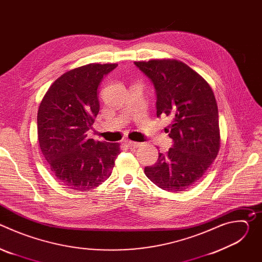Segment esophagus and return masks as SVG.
Masks as SVG:
<instances>
[{
    "label": "esophagus",
    "instance_id": "1",
    "mask_svg": "<svg viewBox=\"0 0 262 262\" xmlns=\"http://www.w3.org/2000/svg\"><path fill=\"white\" fill-rule=\"evenodd\" d=\"M124 143L129 146V147H135V148H138V147H141L142 144L141 143H138V142H134V141H130V140H124Z\"/></svg>",
    "mask_w": 262,
    "mask_h": 262
}]
</instances>
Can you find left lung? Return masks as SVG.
Instances as JSON below:
<instances>
[{"mask_svg":"<svg viewBox=\"0 0 262 262\" xmlns=\"http://www.w3.org/2000/svg\"><path fill=\"white\" fill-rule=\"evenodd\" d=\"M135 65L151 81L157 116L172 119L168 152L144 172L162 190L178 193L194 185L210 167L220 149L219 112L207 82L176 60H150ZM169 133V129H167Z\"/></svg>","mask_w":262,"mask_h":262,"instance_id":"left-lung-1","label":"left lung"}]
</instances>
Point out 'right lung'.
Listing matches in <instances>:
<instances>
[{
  "instance_id": "right-lung-1",
  "label": "right lung",
  "mask_w": 262,
  "mask_h": 262,
  "mask_svg": "<svg viewBox=\"0 0 262 262\" xmlns=\"http://www.w3.org/2000/svg\"><path fill=\"white\" fill-rule=\"evenodd\" d=\"M117 64H89L57 79L37 114L38 142L57 180L67 189L88 191L106 180L120 154L118 143L88 139L99 112L97 89Z\"/></svg>"
}]
</instances>
